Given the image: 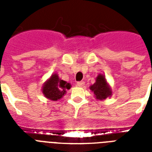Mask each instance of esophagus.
Masks as SVG:
<instances>
[{
  "label": "esophagus",
  "instance_id": "34e87169",
  "mask_svg": "<svg viewBox=\"0 0 152 152\" xmlns=\"http://www.w3.org/2000/svg\"><path fill=\"white\" fill-rule=\"evenodd\" d=\"M84 85H85V82H84V81H78V82H77V86H78V87H82V86H84Z\"/></svg>",
  "mask_w": 152,
  "mask_h": 152
}]
</instances>
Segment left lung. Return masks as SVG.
Masks as SVG:
<instances>
[{
  "instance_id": "obj_1",
  "label": "left lung",
  "mask_w": 152,
  "mask_h": 152,
  "mask_svg": "<svg viewBox=\"0 0 152 152\" xmlns=\"http://www.w3.org/2000/svg\"><path fill=\"white\" fill-rule=\"evenodd\" d=\"M91 91L94 93V97L99 100H104L112 96V89L107 82L105 76L99 74L96 78L95 83L89 87Z\"/></svg>"
}]
</instances>
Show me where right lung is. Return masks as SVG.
<instances>
[{"instance_id":"1","label":"right lung","mask_w":152,"mask_h":152,"mask_svg":"<svg viewBox=\"0 0 152 152\" xmlns=\"http://www.w3.org/2000/svg\"><path fill=\"white\" fill-rule=\"evenodd\" d=\"M70 88L71 85L69 83L60 79L58 74L55 73L50 76V79L44 84L42 93L47 99L53 101H58L66 94V89H69Z\"/></svg>"}]
</instances>
